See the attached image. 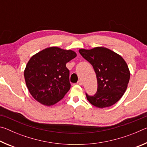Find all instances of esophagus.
Instances as JSON below:
<instances>
[{
    "mask_svg": "<svg viewBox=\"0 0 147 147\" xmlns=\"http://www.w3.org/2000/svg\"><path fill=\"white\" fill-rule=\"evenodd\" d=\"M77 84H79V85L82 86V85H83V82H82V80H80L78 82H77Z\"/></svg>",
    "mask_w": 147,
    "mask_h": 147,
    "instance_id": "34e87169",
    "label": "esophagus"
}]
</instances>
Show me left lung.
<instances>
[{
    "instance_id": "8db88e82",
    "label": "left lung",
    "mask_w": 147,
    "mask_h": 147,
    "mask_svg": "<svg viewBox=\"0 0 147 147\" xmlns=\"http://www.w3.org/2000/svg\"><path fill=\"white\" fill-rule=\"evenodd\" d=\"M80 54L93 67L97 79V91L86 94L88 100L98 108L109 107L118 102L127 89L130 73L122 57L105 47L80 49Z\"/></svg>"
}]
</instances>
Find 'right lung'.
I'll use <instances>...</instances> for the list:
<instances>
[{
    "label": "right lung",
    "instance_id": "add662e5",
    "mask_svg": "<svg viewBox=\"0 0 147 147\" xmlns=\"http://www.w3.org/2000/svg\"><path fill=\"white\" fill-rule=\"evenodd\" d=\"M71 50L52 47L30 59L24 71L26 85L35 100L45 106L54 105L71 88L66 63L75 58Z\"/></svg>",
    "mask_w": 147,
    "mask_h": 147
}]
</instances>
